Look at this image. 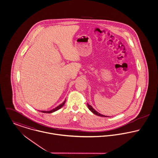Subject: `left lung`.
I'll return each mask as SVG.
<instances>
[{"mask_svg":"<svg viewBox=\"0 0 158 158\" xmlns=\"http://www.w3.org/2000/svg\"><path fill=\"white\" fill-rule=\"evenodd\" d=\"M87 106H88V109H89L93 113H94L95 115H97L98 116H100V117H106V116H105V115H102V114L98 113L96 110H94V109H93V108L91 105H89L88 103H87Z\"/></svg>","mask_w":158,"mask_h":158,"instance_id":"left-lung-1","label":"left lung"}]
</instances>
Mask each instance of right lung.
Wrapping results in <instances>:
<instances>
[{
	"mask_svg": "<svg viewBox=\"0 0 158 158\" xmlns=\"http://www.w3.org/2000/svg\"><path fill=\"white\" fill-rule=\"evenodd\" d=\"M65 103V100L62 103H61V105H60L59 106H57V107H56L55 108H54L53 109H52L51 110H48V111L41 110V112H43V113H48V114L52 113V112H55V111H56V110H58V109H60V108H61L64 105Z\"/></svg>",
	"mask_w": 158,
	"mask_h": 158,
	"instance_id": "obj_1",
	"label": "right lung"
}]
</instances>
